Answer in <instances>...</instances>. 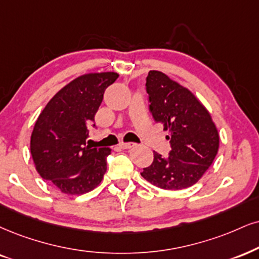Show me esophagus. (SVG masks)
Masks as SVG:
<instances>
[{
  "mask_svg": "<svg viewBox=\"0 0 259 259\" xmlns=\"http://www.w3.org/2000/svg\"><path fill=\"white\" fill-rule=\"evenodd\" d=\"M135 145H136L135 143H120L119 144L121 149H131V148H133Z\"/></svg>",
  "mask_w": 259,
  "mask_h": 259,
  "instance_id": "esophagus-1",
  "label": "esophagus"
}]
</instances>
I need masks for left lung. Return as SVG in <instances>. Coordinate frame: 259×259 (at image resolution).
<instances>
[{
  "label": "left lung",
  "instance_id": "left-lung-1",
  "mask_svg": "<svg viewBox=\"0 0 259 259\" xmlns=\"http://www.w3.org/2000/svg\"><path fill=\"white\" fill-rule=\"evenodd\" d=\"M145 90L149 109L156 122L169 131L171 150L168 157L154 151L151 165L142 177L163 190L192 186L212 164L219 151L220 137L205 107L186 88L164 73L150 71Z\"/></svg>",
  "mask_w": 259,
  "mask_h": 259
}]
</instances>
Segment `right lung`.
Instances as JSON below:
<instances>
[{"instance_id": "obj_1", "label": "right lung", "mask_w": 259, "mask_h": 259, "mask_svg": "<svg viewBox=\"0 0 259 259\" xmlns=\"http://www.w3.org/2000/svg\"><path fill=\"white\" fill-rule=\"evenodd\" d=\"M114 72L90 73L74 79L54 96L34 123L31 155L37 171L66 194H82L100 185L107 171L109 148L86 145L89 127L116 80Z\"/></svg>"}]
</instances>
